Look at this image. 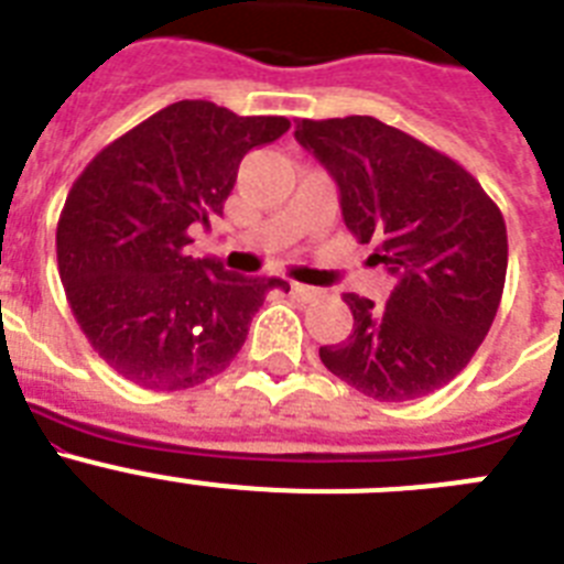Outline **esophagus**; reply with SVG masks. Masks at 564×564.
<instances>
[{
	"label": "esophagus",
	"mask_w": 564,
	"mask_h": 564,
	"mask_svg": "<svg viewBox=\"0 0 564 564\" xmlns=\"http://www.w3.org/2000/svg\"><path fill=\"white\" fill-rule=\"evenodd\" d=\"M318 296H322L318 288L302 285V282H291V299L293 302H299V305H311V302H316Z\"/></svg>",
	"instance_id": "obj_1"
}]
</instances>
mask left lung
<instances>
[{
  "label": "left lung",
  "mask_w": 564,
  "mask_h": 564,
  "mask_svg": "<svg viewBox=\"0 0 564 564\" xmlns=\"http://www.w3.org/2000/svg\"><path fill=\"white\" fill-rule=\"evenodd\" d=\"M293 134L338 183L344 226L358 242H378L372 259L395 276L387 305L344 293L352 333L318 358L376 401L441 390L471 361L500 307L502 212L449 154L370 115L302 118Z\"/></svg>",
  "instance_id": "1"
}]
</instances>
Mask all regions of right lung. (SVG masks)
I'll list each match as a JSON object with an SVG mask.
<instances>
[{"instance_id": "add662e5", "label": "right lung", "mask_w": 564, "mask_h": 564, "mask_svg": "<svg viewBox=\"0 0 564 564\" xmlns=\"http://www.w3.org/2000/svg\"><path fill=\"white\" fill-rule=\"evenodd\" d=\"M291 129L282 115H234L177 101L115 138L87 163L56 228L58 276L93 350L143 390L177 392L223 372L246 344L268 291L188 257V228L223 214L253 147Z\"/></svg>"}]
</instances>
